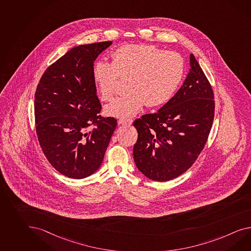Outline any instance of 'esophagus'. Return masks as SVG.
<instances>
[{
    "label": "esophagus",
    "instance_id": "obj_1",
    "mask_svg": "<svg viewBox=\"0 0 251 251\" xmlns=\"http://www.w3.org/2000/svg\"><path fill=\"white\" fill-rule=\"evenodd\" d=\"M132 123H133V120L132 119H127V120H126V119H119L118 120V125H132Z\"/></svg>",
    "mask_w": 251,
    "mask_h": 251
}]
</instances>
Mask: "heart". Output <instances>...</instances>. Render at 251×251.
I'll list each match as a JSON object with an SVG mask.
<instances>
[{
  "instance_id": "heart-1",
  "label": "heart",
  "mask_w": 251,
  "mask_h": 251,
  "mask_svg": "<svg viewBox=\"0 0 251 251\" xmlns=\"http://www.w3.org/2000/svg\"><path fill=\"white\" fill-rule=\"evenodd\" d=\"M112 63L100 60L93 75L103 101H111L119 78H126L128 93L105 107L107 115L124 119L138 114L146 105L156 107L167 103L176 94L185 74L184 59L176 51L154 45L137 44L118 47Z\"/></svg>"
}]
</instances>
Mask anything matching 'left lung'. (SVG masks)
<instances>
[{"label": "left lung", "mask_w": 251, "mask_h": 251, "mask_svg": "<svg viewBox=\"0 0 251 251\" xmlns=\"http://www.w3.org/2000/svg\"><path fill=\"white\" fill-rule=\"evenodd\" d=\"M215 100L211 84L193 54L179 90L157 113L133 123L137 168L154 181H168L185 173L197 160L212 127Z\"/></svg>", "instance_id": "1"}]
</instances>
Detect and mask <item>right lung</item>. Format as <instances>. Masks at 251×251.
Listing matches in <instances>:
<instances>
[{
    "mask_svg": "<svg viewBox=\"0 0 251 251\" xmlns=\"http://www.w3.org/2000/svg\"><path fill=\"white\" fill-rule=\"evenodd\" d=\"M111 41L72 48L51 64L34 96L36 135L47 160L59 173L81 179L103 162L116 127L115 117L100 115L94 62Z\"/></svg>",
    "mask_w": 251,
    "mask_h": 251,
    "instance_id": "obj_1",
    "label": "right lung"
}]
</instances>
